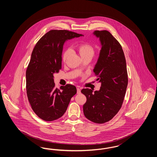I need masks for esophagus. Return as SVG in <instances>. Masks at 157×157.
Instances as JSON below:
<instances>
[{
	"label": "esophagus",
	"instance_id": "obj_1",
	"mask_svg": "<svg viewBox=\"0 0 157 157\" xmlns=\"http://www.w3.org/2000/svg\"><path fill=\"white\" fill-rule=\"evenodd\" d=\"M81 93V89L79 88H77V94H79Z\"/></svg>",
	"mask_w": 157,
	"mask_h": 157
}]
</instances>
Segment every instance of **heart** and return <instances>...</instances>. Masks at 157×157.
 I'll list each match as a JSON object with an SVG mask.
<instances>
[{
    "label": "heart",
    "instance_id": "obj_1",
    "mask_svg": "<svg viewBox=\"0 0 157 157\" xmlns=\"http://www.w3.org/2000/svg\"><path fill=\"white\" fill-rule=\"evenodd\" d=\"M77 51L82 59L88 57L92 58L95 53L94 47L88 43H81L78 44L77 46ZM70 54L71 50L69 49H67L63 52L62 55V60L63 62L67 60Z\"/></svg>",
    "mask_w": 157,
    "mask_h": 157
}]
</instances>
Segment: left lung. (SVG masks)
Returning a JSON list of instances; mask_svg holds the SVG:
<instances>
[{"instance_id": "obj_1", "label": "left lung", "mask_w": 157, "mask_h": 157, "mask_svg": "<svg viewBox=\"0 0 157 157\" xmlns=\"http://www.w3.org/2000/svg\"><path fill=\"white\" fill-rule=\"evenodd\" d=\"M94 34L102 46L94 69L101 86L94 93L88 88L81 90L86 97L83 110L88 120L104 124L112 120L122 106L128 81L127 64L121 45L109 32L95 30Z\"/></svg>"}]
</instances>
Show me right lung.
I'll use <instances>...</instances> for the list:
<instances>
[{
    "label": "right lung",
    "instance_id": "obj_1",
    "mask_svg": "<svg viewBox=\"0 0 157 157\" xmlns=\"http://www.w3.org/2000/svg\"><path fill=\"white\" fill-rule=\"evenodd\" d=\"M82 36L69 30H50L33 48L26 71V93L32 109L42 120L52 121L60 118L76 93V87L71 84L55 88L53 74L62 67L65 42Z\"/></svg>",
    "mask_w": 157,
    "mask_h": 157
}]
</instances>
